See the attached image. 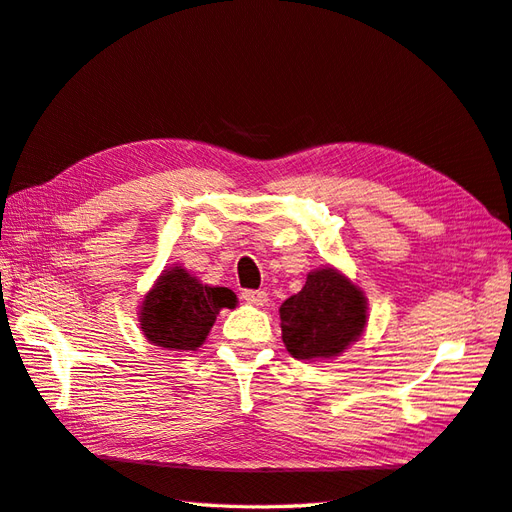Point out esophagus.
<instances>
[{
	"instance_id": "1",
	"label": "esophagus",
	"mask_w": 512,
	"mask_h": 512,
	"mask_svg": "<svg viewBox=\"0 0 512 512\" xmlns=\"http://www.w3.org/2000/svg\"><path fill=\"white\" fill-rule=\"evenodd\" d=\"M241 299L250 305H265L269 301L265 290H243Z\"/></svg>"
}]
</instances>
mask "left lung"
Returning a JSON list of instances; mask_svg holds the SVG:
<instances>
[{"instance_id":"left-lung-1","label":"left lung","mask_w":512,"mask_h":512,"mask_svg":"<svg viewBox=\"0 0 512 512\" xmlns=\"http://www.w3.org/2000/svg\"><path fill=\"white\" fill-rule=\"evenodd\" d=\"M280 318L284 346L294 359H333L363 335L367 299L346 275L324 267L282 303Z\"/></svg>"}]
</instances>
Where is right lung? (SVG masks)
<instances>
[{
	"label": "right lung",
	"instance_id": "1",
	"mask_svg": "<svg viewBox=\"0 0 512 512\" xmlns=\"http://www.w3.org/2000/svg\"><path fill=\"white\" fill-rule=\"evenodd\" d=\"M235 305L232 290L200 284L185 269L170 267L145 294L138 322L153 346L196 350L205 344L220 309Z\"/></svg>",
	"mask_w": 512,
	"mask_h": 512
}]
</instances>
